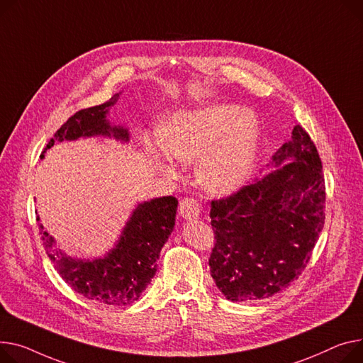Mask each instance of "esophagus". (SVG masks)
<instances>
[{"instance_id": "obj_1", "label": "esophagus", "mask_w": 363, "mask_h": 363, "mask_svg": "<svg viewBox=\"0 0 363 363\" xmlns=\"http://www.w3.org/2000/svg\"><path fill=\"white\" fill-rule=\"evenodd\" d=\"M200 211H201V207L196 199L186 197V199L181 200L179 213L182 217H185V219H189V220L197 219V217L200 216Z\"/></svg>"}]
</instances>
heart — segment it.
I'll return each mask as SVG.
<instances>
[{"instance_id": "b5f03b06", "label": "heart", "mask_w": 363, "mask_h": 363, "mask_svg": "<svg viewBox=\"0 0 363 363\" xmlns=\"http://www.w3.org/2000/svg\"><path fill=\"white\" fill-rule=\"evenodd\" d=\"M259 127L254 115L236 105H213L172 116L163 146L182 162L201 159L199 182L214 194H230L250 178L258 152ZM150 153L167 175L175 174L172 157L157 147Z\"/></svg>"}]
</instances>
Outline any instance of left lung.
<instances>
[{
    "label": "left lung",
    "mask_w": 363,
    "mask_h": 363,
    "mask_svg": "<svg viewBox=\"0 0 363 363\" xmlns=\"http://www.w3.org/2000/svg\"><path fill=\"white\" fill-rule=\"evenodd\" d=\"M287 159L295 160L211 201L210 273L232 302L259 301L284 291L305 270L324 228L323 163L301 125L273 156L276 164Z\"/></svg>",
    "instance_id": "1"
}]
</instances>
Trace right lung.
<instances>
[{
  "label": "right lung",
  "instance_id": "1",
  "mask_svg": "<svg viewBox=\"0 0 363 363\" xmlns=\"http://www.w3.org/2000/svg\"><path fill=\"white\" fill-rule=\"evenodd\" d=\"M119 94L93 108L76 112L46 144L43 153L55 141L77 140L79 137L108 135L128 141L124 127H111L106 113L116 104ZM178 200L172 196L138 204L116 247L99 259H74L55 248L54 238L42 225L40 239L48 257L61 279L87 299L111 306H125L141 296L157 270V258L175 226ZM39 220V217H38Z\"/></svg>",
  "mask_w": 363,
  "mask_h": 363
}]
</instances>
